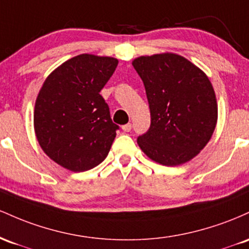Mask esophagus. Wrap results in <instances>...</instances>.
I'll use <instances>...</instances> for the list:
<instances>
[{
	"instance_id": "obj_1",
	"label": "esophagus",
	"mask_w": 249,
	"mask_h": 249,
	"mask_svg": "<svg viewBox=\"0 0 249 249\" xmlns=\"http://www.w3.org/2000/svg\"><path fill=\"white\" fill-rule=\"evenodd\" d=\"M122 130H124V132H130V130H132V124L122 125Z\"/></svg>"
}]
</instances>
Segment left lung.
Instances as JSON below:
<instances>
[{
	"label": "left lung",
	"instance_id": "1",
	"mask_svg": "<svg viewBox=\"0 0 249 249\" xmlns=\"http://www.w3.org/2000/svg\"><path fill=\"white\" fill-rule=\"evenodd\" d=\"M150 109L149 130L138 144L150 160L178 166L195 158L213 135L217 103L213 86L199 67L181 55L136 57Z\"/></svg>",
	"mask_w": 249,
	"mask_h": 249
}]
</instances>
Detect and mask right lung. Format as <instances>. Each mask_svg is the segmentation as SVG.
Segmentation results:
<instances>
[{
  "label": "right lung",
  "mask_w": 249,
  "mask_h": 249,
  "mask_svg": "<svg viewBox=\"0 0 249 249\" xmlns=\"http://www.w3.org/2000/svg\"><path fill=\"white\" fill-rule=\"evenodd\" d=\"M117 58L81 54L48 75L38 91L34 129L44 153L63 168L86 172L107 158L119 125L100 95Z\"/></svg>",
  "instance_id": "right-lung-1"
}]
</instances>
